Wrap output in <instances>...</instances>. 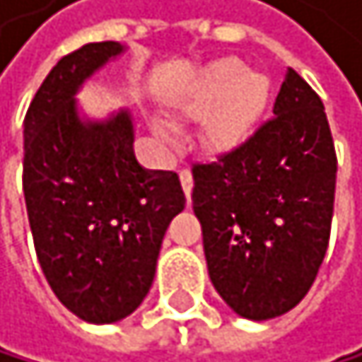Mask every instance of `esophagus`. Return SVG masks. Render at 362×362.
<instances>
[{"label": "esophagus", "instance_id": "1", "mask_svg": "<svg viewBox=\"0 0 362 362\" xmlns=\"http://www.w3.org/2000/svg\"><path fill=\"white\" fill-rule=\"evenodd\" d=\"M180 182H182V189H185V195L187 199H191V191H193V175L189 169H182L180 171Z\"/></svg>", "mask_w": 362, "mask_h": 362}]
</instances>
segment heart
I'll return each mask as SVG.
<instances>
[{
  "label": "heart",
  "instance_id": "obj_1",
  "mask_svg": "<svg viewBox=\"0 0 362 362\" xmlns=\"http://www.w3.org/2000/svg\"><path fill=\"white\" fill-rule=\"evenodd\" d=\"M267 100L269 80L265 76L250 74L247 66L236 58H223L206 66L180 95L175 106L191 119H199L215 107L204 121L202 134L208 147L221 151L239 145L247 136L265 110ZM151 130L167 145L175 141V128L163 119L151 121Z\"/></svg>",
  "mask_w": 362,
  "mask_h": 362
}]
</instances>
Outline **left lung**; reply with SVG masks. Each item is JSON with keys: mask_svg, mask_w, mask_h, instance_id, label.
I'll return each mask as SVG.
<instances>
[{"mask_svg": "<svg viewBox=\"0 0 362 362\" xmlns=\"http://www.w3.org/2000/svg\"><path fill=\"white\" fill-rule=\"evenodd\" d=\"M208 276L245 319L302 302L332 226L337 154L319 95L288 69L274 117L234 149L193 165Z\"/></svg>", "mask_w": 362, "mask_h": 362, "instance_id": "obj_1", "label": "left lung"}]
</instances>
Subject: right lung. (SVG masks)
I'll list each match as a JSON object with an SVG mask.
<instances>
[{
  "label": "right lung",
  "instance_id": "1",
  "mask_svg": "<svg viewBox=\"0 0 362 362\" xmlns=\"http://www.w3.org/2000/svg\"><path fill=\"white\" fill-rule=\"evenodd\" d=\"M121 52L104 40L62 56L23 119V195L40 269L90 324L139 308L167 226L187 204L177 173L139 165L128 110L106 121L78 115V88Z\"/></svg>",
  "mask_w": 362,
  "mask_h": 362
}]
</instances>
